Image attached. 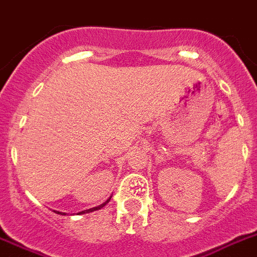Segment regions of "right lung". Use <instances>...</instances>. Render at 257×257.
Masks as SVG:
<instances>
[{
  "label": "right lung",
  "instance_id": "right-lung-1",
  "mask_svg": "<svg viewBox=\"0 0 257 257\" xmlns=\"http://www.w3.org/2000/svg\"><path fill=\"white\" fill-rule=\"evenodd\" d=\"M110 199H111V198H109V199H107L106 201H105V203H102V204L97 205V207H95V208H90V209H86V210H82V212L77 213V214H85V213H90V212H93V210H99V209H101L102 207H105V205H106L107 203H109V201H110ZM54 213H57V214H61V215H66V213L57 212V210H54Z\"/></svg>",
  "mask_w": 257,
  "mask_h": 257
}]
</instances>
